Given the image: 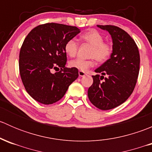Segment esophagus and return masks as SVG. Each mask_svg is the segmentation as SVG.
I'll return each instance as SVG.
<instances>
[{"label":"esophagus","mask_w":152,"mask_h":152,"mask_svg":"<svg viewBox=\"0 0 152 152\" xmlns=\"http://www.w3.org/2000/svg\"><path fill=\"white\" fill-rule=\"evenodd\" d=\"M85 75H86V73H85V72L80 71V70H79V76H80V77H82V76H85Z\"/></svg>","instance_id":"34e87169"}]
</instances>
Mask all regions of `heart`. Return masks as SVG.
<instances>
[{
  "mask_svg": "<svg viewBox=\"0 0 152 152\" xmlns=\"http://www.w3.org/2000/svg\"><path fill=\"white\" fill-rule=\"evenodd\" d=\"M81 39L92 45L90 56L93 57L90 59H76L69 62V66L76 68L80 71H87L95 64L94 59L98 62H103L109 59L111 55L113 48L107 42H104V37L102 34L95 29H91L81 36ZM78 50V43L74 39H70L65 45V51L67 56L73 57L76 56Z\"/></svg>",
  "mask_w": 152,
  "mask_h": 152,
  "instance_id": "b5f03b06",
  "label": "heart"
}]
</instances>
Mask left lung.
Segmentation results:
<instances>
[{
	"label": "left lung",
	"mask_w": 152,
	"mask_h": 152,
	"mask_svg": "<svg viewBox=\"0 0 152 152\" xmlns=\"http://www.w3.org/2000/svg\"><path fill=\"white\" fill-rule=\"evenodd\" d=\"M97 27L111 35L113 52L110 59L95 70L98 74L92 76L93 83L87 95L95 107L108 110L123 104L132 93L140 70V54L134 39L123 29L109 25Z\"/></svg>",
	"instance_id": "obj_1"
}]
</instances>
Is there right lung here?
<instances>
[{
    "label": "right lung",
    "mask_w": 152,
    "mask_h": 152,
    "mask_svg": "<svg viewBox=\"0 0 152 152\" xmlns=\"http://www.w3.org/2000/svg\"><path fill=\"white\" fill-rule=\"evenodd\" d=\"M79 33L80 29L76 26L51 23L35 27L24 39L20 74L26 90L37 102L43 104L58 102L78 78L77 69L65 67V45ZM56 69L61 71L52 73Z\"/></svg>",
    "instance_id": "add662e5"
}]
</instances>
